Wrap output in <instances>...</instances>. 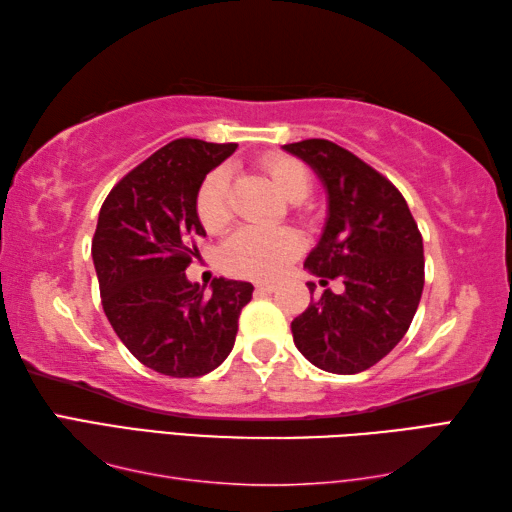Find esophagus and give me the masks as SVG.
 Here are the masks:
<instances>
[{"label": "esophagus", "mask_w": 512, "mask_h": 512, "mask_svg": "<svg viewBox=\"0 0 512 512\" xmlns=\"http://www.w3.org/2000/svg\"><path fill=\"white\" fill-rule=\"evenodd\" d=\"M259 292H275L277 290V284H273V281H259V284L255 286Z\"/></svg>", "instance_id": "esophagus-1"}]
</instances>
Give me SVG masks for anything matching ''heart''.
Wrapping results in <instances>:
<instances>
[{
	"mask_svg": "<svg viewBox=\"0 0 512 512\" xmlns=\"http://www.w3.org/2000/svg\"><path fill=\"white\" fill-rule=\"evenodd\" d=\"M277 191L290 202L306 198L312 189V176L301 160L290 156H268L262 162ZM228 171L217 167L200 182L195 195V211L206 231L220 233L231 222L228 202ZM301 237L290 228L246 226L237 231L222 248V266L226 273L248 279H270L284 273L299 255Z\"/></svg>",
	"mask_w": 512,
	"mask_h": 512,
	"instance_id": "b5f03b06",
	"label": "heart"
}]
</instances>
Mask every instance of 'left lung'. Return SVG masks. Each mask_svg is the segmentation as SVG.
Here are the masks:
<instances>
[{"mask_svg":"<svg viewBox=\"0 0 512 512\" xmlns=\"http://www.w3.org/2000/svg\"><path fill=\"white\" fill-rule=\"evenodd\" d=\"M317 173L328 220L306 266L328 288L292 321L297 350L323 372L358 374L407 334L424 286L422 235L402 193L352 151L323 138L284 145ZM310 295L314 284H308Z\"/></svg>","mask_w":512,"mask_h":512,"instance_id":"1","label":"left lung"}]
</instances>
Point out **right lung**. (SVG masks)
Here are the masks:
<instances>
[{
    "label": "right lung",
    "instance_id": "right-lung-1",
    "mask_svg": "<svg viewBox=\"0 0 512 512\" xmlns=\"http://www.w3.org/2000/svg\"><path fill=\"white\" fill-rule=\"evenodd\" d=\"M235 143L178 138L140 162L107 195L92 259L101 301L118 339L158 374L195 378L231 354L239 312L253 284L213 279L211 292L184 270L198 255L204 226L195 195L206 173L235 151Z\"/></svg>",
    "mask_w": 512,
    "mask_h": 512
}]
</instances>
